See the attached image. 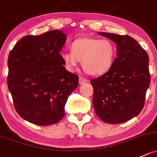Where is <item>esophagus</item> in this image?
<instances>
[{"mask_svg":"<svg viewBox=\"0 0 157 157\" xmlns=\"http://www.w3.org/2000/svg\"><path fill=\"white\" fill-rule=\"evenodd\" d=\"M86 82H87V79L82 78V77H79V85H83Z\"/></svg>","mask_w":157,"mask_h":157,"instance_id":"obj_1","label":"esophagus"}]
</instances>
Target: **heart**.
I'll list each match as a JSON object with an SVG mask.
<instances>
[{
    "mask_svg": "<svg viewBox=\"0 0 157 157\" xmlns=\"http://www.w3.org/2000/svg\"><path fill=\"white\" fill-rule=\"evenodd\" d=\"M71 53L62 54L66 67L73 71L82 60L83 70L89 75H99L109 71L114 63L116 47L109 40L82 37L74 40L70 46Z\"/></svg>",
    "mask_w": 157,
    "mask_h": 157,
    "instance_id": "1",
    "label": "heart"
}]
</instances>
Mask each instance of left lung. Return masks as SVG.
Returning <instances> with one entry per match:
<instances>
[{"label": "left lung", "mask_w": 157, "mask_h": 157, "mask_svg": "<svg viewBox=\"0 0 157 157\" xmlns=\"http://www.w3.org/2000/svg\"><path fill=\"white\" fill-rule=\"evenodd\" d=\"M117 44V58L109 70L92 79L93 104L97 115L107 124L124 123L137 116L144 105L151 82L149 57L128 35L101 32Z\"/></svg>", "instance_id": "obj_1"}]
</instances>
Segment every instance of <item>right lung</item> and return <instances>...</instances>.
Returning <instances> with one entry per match:
<instances>
[{
    "instance_id": "right-lung-1",
    "label": "right lung",
    "mask_w": 157,
    "mask_h": 157,
    "mask_svg": "<svg viewBox=\"0 0 157 157\" xmlns=\"http://www.w3.org/2000/svg\"><path fill=\"white\" fill-rule=\"evenodd\" d=\"M66 40L58 30L27 35L10 52L7 85L14 108L35 125L61 121L67 97L78 86V76L66 70L60 54Z\"/></svg>"
}]
</instances>
